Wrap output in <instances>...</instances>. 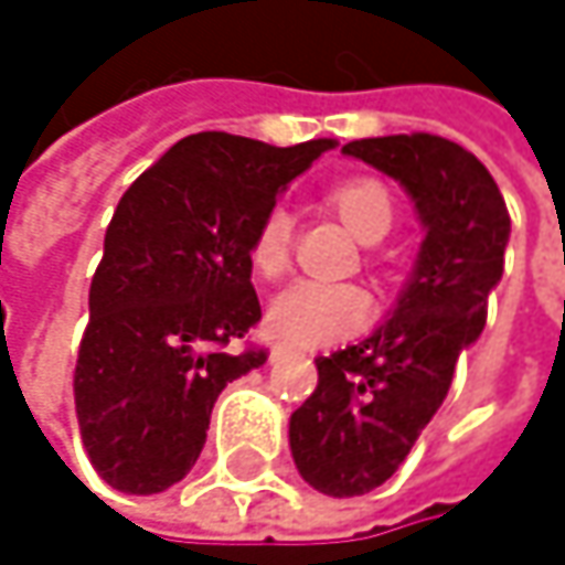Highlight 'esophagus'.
Listing matches in <instances>:
<instances>
[{
  "label": "esophagus",
  "instance_id": "obj_1",
  "mask_svg": "<svg viewBox=\"0 0 565 565\" xmlns=\"http://www.w3.org/2000/svg\"><path fill=\"white\" fill-rule=\"evenodd\" d=\"M294 353V347H287V343H275L271 347V363H278V360H287Z\"/></svg>",
  "mask_w": 565,
  "mask_h": 565
}]
</instances>
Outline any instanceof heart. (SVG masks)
Returning <instances> with one entry per match:
<instances>
[{"label":"heart","mask_w":565,"mask_h":565,"mask_svg":"<svg viewBox=\"0 0 565 565\" xmlns=\"http://www.w3.org/2000/svg\"><path fill=\"white\" fill-rule=\"evenodd\" d=\"M330 205L343 225L366 245L380 242L393 225V199L376 179H347L330 189ZM290 212L275 205L255 228L248 245L252 271L265 281L281 278L290 265ZM370 294L356 284L337 281H294L268 303V330L297 347L330 343L356 333L370 320Z\"/></svg>","instance_id":"heart-1"}]
</instances>
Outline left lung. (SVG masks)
<instances>
[{
    "label": "left lung",
    "mask_w": 565,
    "mask_h": 565,
    "mask_svg": "<svg viewBox=\"0 0 565 565\" xmlns=\"http://www.w3.org/2000/svg\"><path fill=\"white\" fill-rule=\"evenodd\" d=\"M343 153L402 182L425 242L390 320L356 347L317 356V390L290 415L294 465L330 498L370 494L398 471L451 390L461 350L484 330L510 238L504 195L465 147L395 134Z\"/></svg>",
    "instance_id": "obj_1"
}]
</instances>
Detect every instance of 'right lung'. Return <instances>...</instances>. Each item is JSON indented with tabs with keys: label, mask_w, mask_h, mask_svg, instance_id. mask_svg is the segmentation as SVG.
<instances>
[{
	"label": "right lung",
	"mask_w": 565,
	"mask_h": 565,
	"mask_svg": "<svg viewBox=\"0 0 565 565\" xmlns=\"http://www.w3.org/2000/svg\"><path fill=\"white\" fill-rule=\"evenodd\" d=\"M333 147L205 130L124 192L74 366L81 441L110 488L160 494L182 481L218 393L268 360L228 350L262 320L248 245L287 182Z\"/></svg>",
	"instance_id": "right-lung-1"
}]
</instances>
